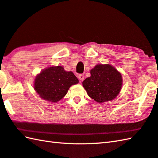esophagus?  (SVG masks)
Here are the masks:
<instances>
[{
	"instance_id": "34e87169",
	"label": "esophagus",
	"mask_w": 158,
	"mask_h": 158,
	"mask_svg": "<svg viewBox=\"0 0 158 158\" xmlns=\"http://www.w3.org/2000/svg\"><path fill=\"white\" fill-rule=\"evenodd\" d=\"M79 79L81 81H83V79H84V75L83 74H81V75H79Z\"/></svg>"
}]
</instances>
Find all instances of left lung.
Returning <instances> with one entry per match:
<instances>
[{
	"label": "left lung",
	"instance_id": "8db88e82",
	"mask_svg": "<svg viewBox=\"0 0 158 158\" xmlns=\"http://www.w3.org/2000/svg\"><path fill=\"white\" fill-rule=\"evenodd\" d=\"M91 76L83 81V88L92 99L101 103L114 99L121 89L123 79L110 64H97L90 70Z\"/></svg>",
	"mask_w": 158,
	"mask_h": 158
}]
</instances>
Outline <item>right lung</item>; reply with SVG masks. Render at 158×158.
<instances>
[{
	"mask_svg": "<svg viewBox=\"0 0 158 158\" xmlns=\"http://www.w3.org/2000/svg\"><path fill=\"white\" fill-rule=\"evenodd\" d=\"M79 83L73 72H67L61 66L44 69L35 77L34 89L42 99L56 103L67 94L72 85Z\"/></svg>",
	"mask_w": 158,
	"mask_h": 158,
	"instance_id": "1",
	"label": "right lung"
}]
</instances>
